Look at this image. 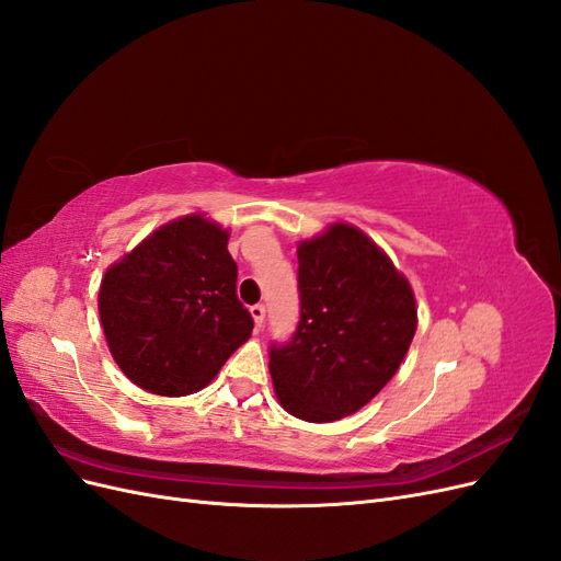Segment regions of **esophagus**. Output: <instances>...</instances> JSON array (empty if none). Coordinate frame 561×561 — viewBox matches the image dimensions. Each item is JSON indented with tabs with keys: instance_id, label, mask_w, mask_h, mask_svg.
I'll use <instances>...</instances> for the list:
<instances>
[{
	"instance_id": "obj_1",
	"label": "esophagus",
	"mask_w": 561,
	"mask_h": 561,
	"mask_svg": "<svg viewBox=\"0 0 561 561\" xmlns=\"http://www.w3.org/2000/svg\"><path fill=\"white\" fill-rule=\"evenodd\" d=\"M250 313H252V318H254V325L262 328V325H264V316H266L264 304H254V307H250Z\"/></svg>"
}]
</instances>
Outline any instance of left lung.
<instances>
[{
	"label": "left lung",
	"mask_w": 561,
	"mask_h": 561,
	"mask_svg": "<svg viewBox=\"0 0 561 561\" xmlns=\"http://www.w3.org/2000/svg\"><path fill=\"white\" fill-rule=\"evenodd\" d=\"M299 322L271 344L268 369L285 412L328 423L358 412L396 375L416 332L410 283L351 225L299 243Z\"/></svg>",
	"instance_id": "1"
}]
</instances>
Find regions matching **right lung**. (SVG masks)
<instances>
[{
    "instance_id": "1",
    "label": "right lung",
    "mask_w": 561,
    "mask_h": 561,
    "mask_svg": "<svg viewBox=\"0 0 561 561\" xmlns=\"http://www.w3.org/2000/svg\"><path fill=\"white\" fill-rule=\"evenodd\" d=\"M227 243L222 227L186 215L149 233L100 283L107 346L149 393H196L250 339L254 322L236 295Z\"/></svg>"
}]
</instances>
